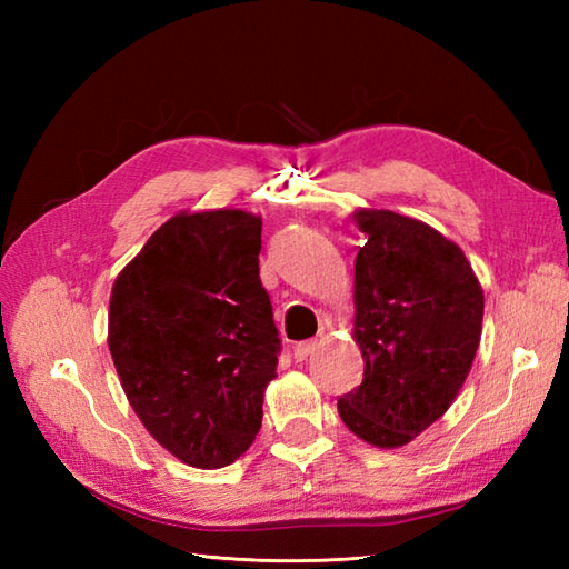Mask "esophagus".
<instances>
[{"label": "esophagus", "mask_w": 569, "mask_h": 569, "mask_svg": "<svg viewBox=\"0 0 569 569\" xmlns=\"http://www.w3.org/2000/svg\"><path fill=\"white\" fill-rule=\"evenodd\" d=\"M316 340H308V342H298L296 347H293V357H296V361H303V359H308L312 352H316Z\"/></svg>", "instance_id": "esophagus-1"}]
</instances>
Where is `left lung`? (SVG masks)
<instances>
[{
	"mask_svg": "<svg viewBox=\"0 0 569 569\" xmlns=\"http://www.w3.org/2000/svg\"><path fill=\"white\" fill-rule=\"evenodd\" d=\"M355 340L365 379L337 410L357 438L401 447L452 406L475 361L485 293L455 241L413 217L359 210Z\"/></svg>",
	"mask_w": 569,
	"mask_h": 569,
	"instance_id": "8db88e82",
	"label": "left lung"
}]
</instances>
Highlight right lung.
Here are the masks:
<instances>
[{
  "mask_svg": "<svg viewBox=\"0 0 569 569\" xmlns=\"http://www.w3.org/2000/svg\"><path fill=\"white\" fill-rule=\"evenodd\" d=\"M261 217L180 212L117 276L110 352L131 408L198 469L232 465L257 438L281 340L259 278Z\"/></svg>",
  "mask_w": 569,
  "mask_h": 569,
  "instance_id": "obj_1",
  "label": "right lung"
}]
</instances>
